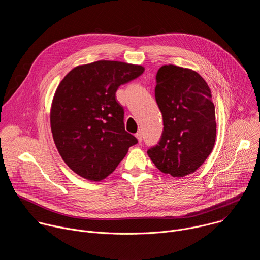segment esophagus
<instances>
[{
	"mask_svg": "<svg viewBox=\"0 0 260 260\" xmlns=\"http://www.w3.org/2000/svg\"><path fill=\"white\" fill-rule=\"evenodd\" d=\"M136 137H137V139H138L139 142H142V140H143V134H142V132H138V133L136 134Z\"/></svg>",
	"mask_w": 260,
	"mask_h": 260,
	"instance_id": "1",
	"label": "esophagus"
}]
</instances>
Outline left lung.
<instances>
[{
    "label": "left lung",
    "mask_w": 260,
    "mask_h": 260,
    "mask_svg": "<svg viewBox=\"0 0 260 260\" xmlns=\"http://www.w3.org/2000/svg\"><path fill=\"white\" fill-rule=\"evenodd\" d=\"M155 100L164 129L148 155L160 172L173 177L196 172L212 152L216 139L215 107L208 84L196 71L162 66L156 75Z\"/></svg>",
    "instance_id": "obj_1"
}]
</instances>
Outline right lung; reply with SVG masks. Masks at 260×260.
<instances>
[{"label": "right lung", "instance_id": "obj_1", "mask_svg": "<svg viewBox=\"0 0 260 260\" xmlns=\"http://www.w3.org/2000/svg\"><path fill=\"white\" fill-rule=\"evenodd\" d=\"M143 72L142 66L99 60L74 68L59 83L51 106V132L63 161L79 176L105 179L138 143L124 128L116 91Z\"/></svg>", "mask_w": 260, "mask_h": 260}]
</instances>
